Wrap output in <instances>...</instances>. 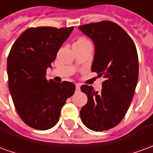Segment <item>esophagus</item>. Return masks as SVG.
I'll use <instances>...</instances> for the list:
<instances>
[{
    "label": "esophagus",
    "instance_id": "obj_1",
    "mask_svg": "<svg viewBox=\"0 0 153 153\" xmlns=\"http://www.w3.org/2000/svg\"><path fill=\"white\" fill-rule=\"evenodd\" d=\"M80 90V85L79 83H77L76 84V92H79Z\"/></svg>",
    "mask_w": 153,
    "mask_h": 153
}]
</instances>
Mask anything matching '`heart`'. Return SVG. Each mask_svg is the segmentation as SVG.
I'll use <instances>...</instances> for the list:
<instances>
[{
	"label": "heart",
	"mask_w": 153,
	"mask_h": 153,
	"mask_svg": "<svg viewBox=\"0 0 153 153\" xmlns=\"http://www.w3.org/2000/svg\"><path fill=\"white\" fill-rule=\"evenodd\" d=\"M87 42H89L88 39H86L85 38H79L77 39V41L75 42V43L76 45H81V44H84L87 43Z\"/></svg>",
	"instance_id": "b5f03b06"
}]
</instances>
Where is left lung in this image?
I'll return each instance as SVG.
<instances>
[{"instance_id": "obj_1", "label": "left lung", "mask_w": 153, "mask_h": 153, "mask_svg": "<svg viewBox=\"0 0 153 153\" xmlns=\"http://www.w3.org/2000/svg\"><path fill=\"white\" fill-rule=\"evenodd\" d=\"M79 30L93 40L95 54L91 70L103 76L102 89L82 85L88 102L80 111L84 125L93 131L114 128L130 106L138 79V58L129 35L114 22L81 25Z\"/></svg>"}]
</instances>
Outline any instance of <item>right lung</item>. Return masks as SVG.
I'll return each mask as SVG.
<instances>
[{
	"mask_svg": "<svg viewBox=\"0 0 153 153\" xmlns=\"http://www.w3.org/2000/svg\"><path fill=\"white\" fill-rule=\"evenodd\" d=\"M74 27L29 28L13 44L7 59L10 93L16 111L32 128L46 130L56 125L75 85L46 79L60 47Z\"/></svg>",
	"mask_w": 153,
	"mask_h": 153,
	"instance_id": "obj_1",
	"label": "right lung"
}]
</instances>
